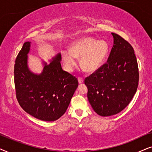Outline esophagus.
<instances>
[{"label": "esophagus", "mask_w": 152, "mask_h": 152, "mask_svg": "<svg viewBox=\"0 0 152 152\" xmlns=\"http://www.w3.org/2000/svg\"><path fill=\"white\" fill-rule=\"evenodd\" d=\"M78 83H83V78H82L81 77H78Z\"/></svg>", "instance_id": "obj_1"}]
</instances>
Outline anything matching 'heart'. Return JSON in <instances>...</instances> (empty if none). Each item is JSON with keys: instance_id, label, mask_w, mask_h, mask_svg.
Listing matches in <instances>:
<instances>
[{"instance_id": "1", "label": "heart", "mask_w": 152, "mask_h": 152, "mask_svg": "<svg viewBox=\"0 0 152 152\" xmlns=\"http://www.w3.org/2000/svg\"><path fill=\"white\" fill-rule=\"evenodd\" d=\"M108 52V45L105 41L84 37L75 42L70 50L62 52V60L68 71L76 65V58H80V65L88 72H94L102 66Z\"/></svg>"}]
</instances>
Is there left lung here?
<instances>
[{
    "label": "left lung",
    "mask_w": 152,
    "mask_h": 152,
    "mask_svg": "<svg viewBox=\"0 0 152 152\" xmlns=\"http://www.w3.org/2000/svg\"><path fill=\"white\" fill-rule=\"evenodd\" d=\"M114 44L106 63L85 79L92 108L103 117L124 110L136 92L139 71L132 46L112 32Z\"/></svg>",
    "instance_id": "1"
}]
</instances>
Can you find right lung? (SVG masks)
<instances>
[{
	"label": "right lung",
	"mask_w": 152,
	"mask_h": 152,
	"mask_svg": "<svg viewBox=\"0 0 152 152\" xmlns=\"http://www.w3.org/2000/svg\"><path fill=\"white\" fill-rule=\"evenodd\" d=\"M30 46V42H25L15 60L16 96L28 114L42 121H56L66 112L78 86V80L62 70L60 53L50 64L44 62L42 74H34L27 64Z\"/></svg>",
	"instance_id": "add662e5"
}]
</instances>
